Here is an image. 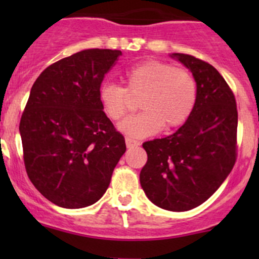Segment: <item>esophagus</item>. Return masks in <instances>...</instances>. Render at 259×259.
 I'll return each instance as SVG.
<instances>
[{
	"label": "esophagus",
	"mask_w": 259,
	"mask_h": 259,
	"mask_svg": "<svg viewBox=\"0 0 259 259\" xmlns=\"http://www.w3.org/2000/svg\"><path fill=\"white\" fill-rule=\"evenodd\" d=\"M125 143H126L127 148H133V146H139L140 143L138 140L132 139V138H125Z\"/></svg>",
	"instance_id": "obj_1"
}]
</instances>
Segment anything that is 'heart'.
I'll list each match as a JSON object with an SVG mask.
<instances>
[{"mask_svg":"<svg viewBox=\"0 0 259 259\" xmlns=\"http://www.w3.org/2000/svg\"><path fill=\"white\" fill-rule=\"evenodd\" d=\"M125 89L103 83L98 98L104 114L119 121L140 98L142 113L125 119L119 130L129 137L145 138L161 127H179L189 119L197 101V82L183 67L159 60H145L129 67L124 75Z\"/></svg>","mask_w":259,"mask_h":259,"instance_id":"heart-1","label":"heart"}]
</instances>
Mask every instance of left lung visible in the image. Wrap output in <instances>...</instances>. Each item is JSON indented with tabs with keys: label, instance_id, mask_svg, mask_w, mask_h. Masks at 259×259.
Masks as SVG:
<instances>
[{
	"label": "left lung",
	"instance_id": "8db88e82",
	"mask_svg": "<svg viewBox=\"0 0 259 259\" xmlns=\"http://www.w3.org/2000/svg\"><path fill=\"white\" fill-rule=\"evenodd\" d=\"M173 57L192 71L197 101L174 134L143 144L148 160L140 184L155 205L185 211L211 197L233 169L238 111L233 91L215 67L192 55Z\"/></svg>",
	"mask_w": 259,
	"mask_h": 259
}]
</instances>
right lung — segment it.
Here are the masks:
<instances>
[{"label":"right lung","mask_w":259,"mask_h":259,"mask_svg":"<svg viewBox=\"0 0 259 259\" xmlns=\"http://www.w3.org/2000/svg\"><path fill=\"white\" fill-rule=\"evenodd\" d=\"M121 55L90 49L46 67L33 82L20 121L23 163L36 189L69 209L98 202L126 150L98 93Z\"/></svg>","instance_id":"1"}]
</instances>
